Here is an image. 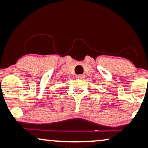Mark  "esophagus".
I'll list each match as a JSON object with an SVG mask.
<instances>
[{"instance_id": "esophagus-1", "label": "esophagus", "mask_w": 148, "mask_h": 148, "mask_svg": "<svg viewBox=\"0 0 148 148\" xmlns=\"http://www.w3.org/2000/svg\"><path fill=\"white\" fill-rule=\"evenodd\" d=\"M84 77V75H82V74H80V75H77V78H78V79H83Z\"/></svg>"}]
</instances>
